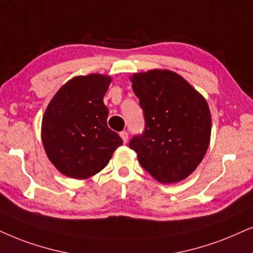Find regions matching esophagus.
Masks as SVG:
<instances>
[{"label":"esophagus","instance_id":"34e87169","mask_svg":"<svg viewBox=\"0 0 253 253\" xmlns=\"http://www.w3.org/2000/svg\"><path fill=\"white\" fill-rule=\"evenodd\" d=\"M120 136L121 139H123V141L126 143L127 140H128V133H127L126 130H123V132H120Z\"/></svg>","mask_w":253,"mask_h":253}]
</instances>
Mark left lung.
<instances>
[{
  "instance_id": "obj_1",
  "label": "left lung",
  "mask_w": 253,
  "mask_h": 253,
  "mask_svg": "<svg viewBox=\"0 0 253 253\" xmlns=\"http://www.w3.org/2000/svg\"><path fill=\"white\" fill-rule=\"evenodd\" d=\"M145 129L134 135L129 148L141 167L164 183L184 180L206 155L211 117L206 99L177 73L152 70L132 77Z\"/></svg>"
}]
</instances>
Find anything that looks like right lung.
<instances>
[{"label":"right lung","mask_w":253,"mask_h":253,"mask_svg":"<svg viewBox=\"0 0 253 253\" xmlns=\"http://www.w3.org/2000/svg\"><path fill=\"white\" fill-rule=\"evenodd\" d=\"M108 76L72 78L50 101L42 140L47 158L66 176L84 180L106 167L123 139L107 126L108 108L103 99Z\"/></svg>","instance_id":"right-lung-1"}]
</instances>
